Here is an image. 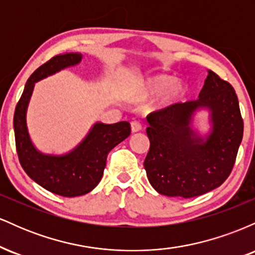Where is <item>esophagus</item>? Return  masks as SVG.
Returning <instances> with one entry per match:
<instances>
[{
    "mask_svg": "<svg viewBox=\"0 0 255 255\" xmlns=\"http://www.w3.org/2000/svg\"><path fill=\"white\" fill-rule=\"evenodd\" d=\"M130 129H131V133H136V131L141 130V125H140L137 121H131L130 122Z\"/></svg>",
    "mask_w": 255,
    "mask_h": 255,
    "instance_id": "1",
    "label": "esophagus"
}]
</instances>
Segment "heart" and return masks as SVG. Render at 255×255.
<instances>
[{"label": "heart", "mask_w": 255, "mask_h": 255, "mask_svg": "<svg viewBox=\"0 0 255 255\" xmlns=\"http://www.w3.org/2000/svg\"><path fill=\"white\" fill-rule=\"evenodd\" d=\"M159 95L158 105L160 108H168L177 103L184 95V85L181 81L172 80L169 75H154L145 80L140 87H137L133 98L135 101L150 98Z\"/></svg>", "instance_id": "b5f03b06"}]
</instances>
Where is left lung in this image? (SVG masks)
Instances as JSON below:
<instances>
[{"instance_id": "obj_1", "label": "left lung", "mask_w": 255, "mask_h": 255, "mask_svg": "<svg viewBox=\"0 0 255 255\" xmlns=\"http://www.w3.org/2000/svg\"><path fill=\"white\" fill-rule=\"evenodd\" d=\"M199 109L210 111L206 138L191 128ZM150 150L144 166L151 186L166 197L193 198L217 188L235 164L244 136V120L235 90L209 71L199 98L147 115Z\"/></svg>"}]
</instances>
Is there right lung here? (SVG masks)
<instances>
[{"mask_svg":"<svg viewBox=\"0 0 255 255\" xmlns=\"http://www.w3.org/2000/svg\"><path fill=\"white\" fill-rule=\"evenodd\" d=\"M81 58L83 55L78 52L56 55L36 69L25 85L13 120L17 157L26 174L46 191L68 198L87 194L97 186L103 176L108 153L130 134L129 122H97L83 141L66 154L42 153L32 144L26 113L34 84L61 69L75 66Z\"/></svg>","mask_w":255,"mask_h":255,"instance_id":"obj_1","label":"right lung"}]
</instances>
